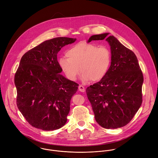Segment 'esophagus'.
<instances>
[{
  "instance_id": "esophagus-1",
  "label": "esophagus",
  "mask_w": 158,
  "mask_h": 158,
  "mask_svg": "<svg viewBox=\"0 0 158 158\" xmlns=\"http://www.w3.org/2000/svg\"><path fill=\"white\" fill-rule=\"evenodd\" d=\"M78 88H79V91H81V92H85V87H84L83 85H79Z\"/></svg>"
}]
</instances>
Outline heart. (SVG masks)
Returning a JSON list of instances; mask_svg holds the SVG:
<instances>
[{
	"instance_id": "1",
	"label": "heart",
	"mask_w": 158,
	"mask_h": 158,
	"mask_svg": "<svg viewBox=\"0 0 158 158\" xmlns=\"http://www.w3.org/2000/svg\"><path fill=\"white\" fill-rule=\"evenodd\" d=\"M66 55L68 58H60L58 64L71 81H75L81 71L83 80L98 82L106 77L112 65L111 51L105 46L81 41L67 50Z\"/></svg>"
}]
</instances>
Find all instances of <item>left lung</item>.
<instances>
[{
	"label": "left lung",
	"instance_id": "obj_1",
	"mask_svg": "<svg viewBox=\"0 0 158 158\" xmlns=\"http://www.w3.org/2000/svg\"><path fill=\"white\" fill-rule=\"evenodd\" d=\"M109 33L95 35L92 40H106L112 53L110 69L103 79L86 89L96 122L115 129L127 125L142 103L143 75L134 52Z\"/></svg>",
	"mask_w": 158,
	"mask_h": 158
}]
</instances>
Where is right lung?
I'll use <instances>...</instances> for the list:
<instances>
[{"label": "right lung", "mask_w": 158, "mask_h": 158, "mask_svg": "<svg viewBox=\"0 0 158 158\" xmlns=\"http://www.w3.org/2000/svg\"><path fill=\"white\" fill-rule=\"evenodd\" d=\"M76 38L46 40L22 57L15 74L17 106L32 127L44 131L58 130L67 122L72 97L79 84L60 73L57 54Z\"/></svg>", "instance_id": "add662e5"}]
</instances>
